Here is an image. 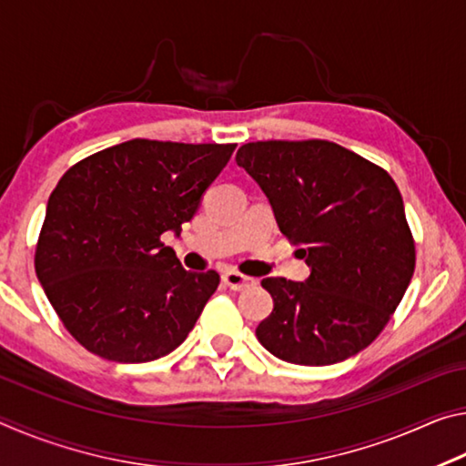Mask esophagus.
Wrapping results in <instances>:
<instances>
[{"mask_svg":"<svg viewBox=\"0 0 466 466\" xmlns=\"http://www.w3.org/2000/svg\"><path fill=\"white\" fill-rule=\"evenodd\" d=\"M222 281L226 283L228 288L234 289V291L248 289V288H252V286H255V283H257L255 279L248 278V275H242V273H238V271H226V273L222 275Z\"/></svg>","mask_w":466,"mask_h":466,"instance_id":"34e87169","label":"esophagus"}]
</instances>
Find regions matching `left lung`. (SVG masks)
I'll list each match as a JSON object with an SVG mask.
<instances>
[{
    "mask_svg": "<svg viewBox=\"0 0 466 466\" xmlns=\"http://www.w3.org/2000/svg\"><path fill=\"white\" fill-rule=\"evenodd\" d=\"M236 162L310 267L306 281H261L273 312L257 327L258 341L298 366H330L366 350L415 271L403 197L389 172L325 139L252 141Z\"/></svg>",
    "mask_w": 466,
    "mask_h": 466,
    "instance_id": "obj_1",
    "label": "left lung"
}]
</instances>
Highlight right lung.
Wrapping results in <instances>:
<instances>
[{
	"label": "right lung",
	"instance_id": "obj_1",
	"mask_svg": "<svg viewBox=\"0 0 466 466\" xmlns=\"http://www.w3.org/2000/svg\"><path fill=\"white\" fill-rule=\"evenodd\" d=\"M236 144L131 139L74 164L46 203L35 269L77 343L119 364L175 351L216 271H187L164 232H180Z\"/></svg>",
	"mask_w": 466,
	"mask_h": 466
}]
</instances>
